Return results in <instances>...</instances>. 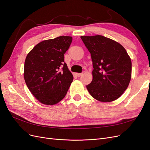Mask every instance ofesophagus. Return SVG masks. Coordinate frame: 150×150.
Masks as SVG:
<instances>
[{
  "instance_id": "esophagus-1",
  "label": "esophagus",
  "mask_w": 150,
  "mask_h": 150,
  "mask_svg": "<svg viewBox=\"0 0 150 150\" xmlns=\"http://www.w3.org/2000/svg\"><path fill=\"white\" fill-rule=\"evenodd\" d=\"M83 75V73H77L76 74V76H78V77H80V76H81Z\"/></svg>"
}]
</instances>
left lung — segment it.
Segmentation results:
<instances>
[{"label": "left lung", "instance_id": "1", "mask_svg": "<svg viewBox=\"0 0 150 150\" xmlns=\"http://www.w3.org/2000/svg\"><path fill=\"white\" fill-rule=\"evenodd\" d=\"M81 39L93 61V80L86 86L88 92L101 102L118 99L131 78V61L126 49L115 40L100 35L81 36Z\"/></svg>", "mask_w": 150, "mask_h": 150}]
</instances>
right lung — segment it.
Listing matches in <instances>:
<instances>
[{"mask_svg":"<svg viewBox=\"0 0 150 150\" xmlns=\"http://www.w3.org/2000/svg\"><path fill=\"white\" fill-rule=\"evenodd\" d=\"M71 36H59L39 42L28 54L24 77L27 86L38 100L54 105L64 98L73 76L64 62L72 42Z\"/></svg>","mask_w":150,"mask_h":150,"instance_id":"add662e5","label":"right lung"}]
</instances>
